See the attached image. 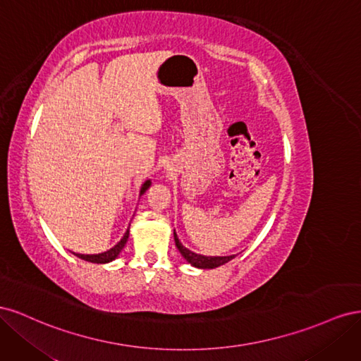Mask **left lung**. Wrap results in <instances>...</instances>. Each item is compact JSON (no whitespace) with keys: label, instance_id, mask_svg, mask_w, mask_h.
<instances>
[{"label":"left lung","instance_id":"8db88e82","mask_svg":"<svg viewBox=\"0 0 361 361\" xmlns=\"http://www.w3.org/2000/svg\"><path fill=\"white\" fill-rule=\"evenodd\" d=\"M174 241H176V247H178V250L180 251V255H182L185 259H187V260L190 262V264H191L192 267H195V268H203V269L216 268V267L227 264L228 260H232V259L235 257V256L207 257V256H202V255H195V253H192V251H190L188 248H185V247L179 243V239H178L176 233H174Z\"/></svg>","mask_w":361,"mask_h":361}]
</instances>
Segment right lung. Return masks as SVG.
Segmentation results:
<instances>
[{
  "mask_svg": "<svg viewBox=\"0 0 361 361\" xmlns=\"http://www.w3.org/2000/svg\"><path fill=\"white\" fill-rule=\"evenodd\" d=\"M149 185H150V180H147L146 183H143V187H141V194H143V192L149 188ZM128 236H129V228L125 232L123 238L120 239V243H118L117 245H114L111 250L105 251V253H101V255H78V253H73V255H75L76 257L82 259V260L93 262V264H106V262L114 260V259L118 256L120 251L123 250V247H125V244H126V241H128Z\"/></svg>",
  "mask_w": 361,
  "mask_h": 361,
  "instance_id": "right-lung-1",
  "label": "right lung"
}]
</instances>
